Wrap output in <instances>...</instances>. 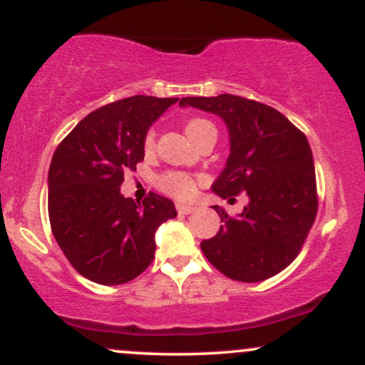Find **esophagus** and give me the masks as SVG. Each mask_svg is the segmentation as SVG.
Wrapping results in <instances>:
<instances>
[{
	"mask_svg": "<svg viewBox=\"0 0 365 365\" xmlns=\"http://www.w3.org/2000/svg\"><path fill=\"white\" fill-rule=\"evenodd\" d=\"M177 211L180 215H190L195 211L194 206H188V204H177Z\"/></svg>",
	"mask_w": 365,
	"mask_h": 365,
	"instance_id": "obj_1",
	"label": "esophagus"
}]
</instances>
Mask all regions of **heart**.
<instances>
[{
  "mask_svg": "<svg viewBox=\"0 0 365 365\" xmlns=\"http://www.w3.org/2000/svg\"><path fill=\"white\" fill-rule=\"evenodd\" d=\"M204 127H211L207 120H190L187 123V135H192V133L199 132L200 128ZM153 139H154V133L150 132L145 139V145L150 148L153 145ZM159 187L163 188L165 192L168 194L178 197V199H188L192 194H194V188H195V182L194 178L188 177L185 173H166L159 178Z\"/></svg>",
  "mask_w": 365,
  "mask_h": 365,
  "instance_id": "b5f03b06",
  "label": "heart"
}]
</instances>
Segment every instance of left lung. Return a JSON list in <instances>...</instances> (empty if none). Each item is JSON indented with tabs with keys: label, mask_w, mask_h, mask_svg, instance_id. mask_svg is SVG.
Here are the masks:
<instances>
[{
	"label": "left lung",
	"mask_w": 365,
	"mask_h": 365,
	"mask_svg": "<svg viewBox=\"0 0 365 365\" xmlns=\"http://www.w3.org/2000/svg\"><path fill=\"white\" fill-rule=\"evenodd\" d=\"M225 121L230 154L211 190L220 197L244 194L249 202L235 217L212 206L220 232L200 242L207 261L237 282H264L278 274L302 249L316 220V171L307 139L287 116L233 94L183 98Z\"/></svg>",
	"instance_id": "left-lung-1"
}]
</instances>
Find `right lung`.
<instances>
[{
	"mask_svg": "<svg viewBox=\"0 0 365 365\" xmlns=\"http://www.w3.org/2000/svg\"><path fill=\"white\" fill-rule=\"evenodd\" d=\"M178 98L132 96L89 113L54 150L48 173L53 235L70 264L99 284L137 278L154 259L156 230L177 216L168 197L121 195L125 171L144 159L145 137Z\"/></svg>",
	"mask_w": 365,
	"mask_h": 365,
	"instance_id": "add662e5",
	"label": "right lung"
}]
</instances>
